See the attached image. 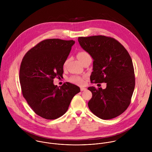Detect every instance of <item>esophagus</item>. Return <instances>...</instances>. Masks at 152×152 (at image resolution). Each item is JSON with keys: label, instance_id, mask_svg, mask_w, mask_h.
Instances as JSON below:
<instances>
[{"label": "esophagus", "instance_id": "34e87169", "mask_svg": "<svg viewBox=\"0 0 152 152\" xmlns=\"http://www.w3.org/2000/svg\"><path fill=\"white\" fill-rule=\"evenodd\" d=\"M80 89L81 91H86L87 90V88H84V87H81L80 88Z\"/></svg>", "mask_w": 152, "mask_h": 152}]
</instances>
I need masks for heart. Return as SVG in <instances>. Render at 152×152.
Masks as SVG:
<instances>
[{
	"label": "heart",
	"mask_w": 152,
	"mask_h": 152,
	"mask_svg": "<svg viewBox=\"0 0 152 152\" xmlns=\"http://www.w3.org/2000/svg\"><path fill=\"white\" fill-rule=\"evenodd\" d=\"M77 57H78L79 60L81 63L84 60H85L86 59L91 57L89 54L86 51H80V52H79L77 54ZM68 62V60L66 59L65 60L64 63V66H66ZM69 80H70V81H71L72 83H74L75 84H83V83H84L83 78L80 77H78V76H73V77L70 78Z\"/></svg>",
	"instance_id": "heart-1"
}]
</instances>
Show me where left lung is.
<instances>
[{"instance_id":"left-lung-1","label":"left lung","mask_w":152,"mask_h":152,"mask_svg":"<svg viewBox=\"0 0 152 152\" xmlns=\"http://www.w3.org/2000/svg\"><path fill=\"white\" fill-rule=\"evenodd\" d=\"M78 40L94 60L91 83H107L105 89L88 88L92 94L89 108L104 120L120 115L129 107L135 86L129 54L119 42L107 36L80 37Z\"/></svg>"}]
</instances>
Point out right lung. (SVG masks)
Segmentation results:
<instances>
[{
    "mask_svg": "<svg viewBox=\"0 0 152 152\" xmlns=\"http://www.w3.org/2000/svg\"><path fill=\"white\" fill-rule=\"evenodd\" d=\"M74 44V40H45L22 60L19 78L23 95L33 110L44 119L63 116L80 92L79 87L69 83L59 87L53 84L54 78L63 77L64 63Z\"/></svg>",
    "mask_w": 152,
    "mask_h": 152,
    "instance_id": "1",
    "label": "right lung"
}]
</instances>
